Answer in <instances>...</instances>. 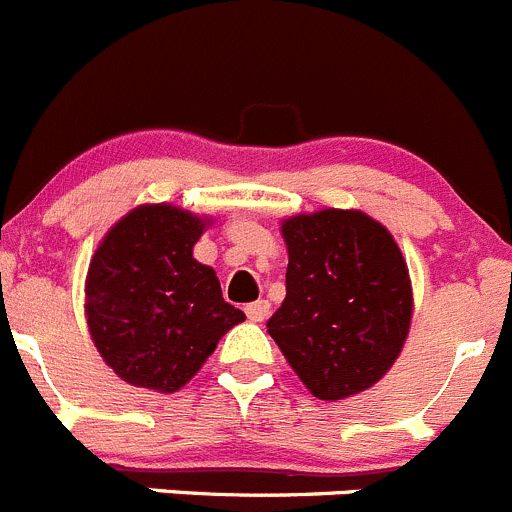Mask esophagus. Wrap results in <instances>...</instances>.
Masks as SVG:
<instances>
[{"mask_svg":"<svg viewBox=\"0 0 512 512\" xmlns=\"http://www.w3.org/2000/svg\"><path fill=\"white\" fill-rule=\"evenodd\" d=\"M245 313L252 323H262L267 315H270V303H267V300H255V303L247 305Z\"/></svg>","mask_w":512,"mask_h":512,"instance_id":"obj_1","label":"esophagus"}]
</instances>
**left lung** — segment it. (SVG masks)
<instances>
[{
  "label": "left lung",
  "instance_id": "left-lung-1",
  "mask_svg": "<svg viewBox=\"0 0 512 512\" xmlns=\"http://www.w3.org/2000/svg\"><path fill=\"white\" fill-rule=\"evenodd\" d=\"M285 300L267 321L305 389L323 401L374 386L412 323V280L389 229L358 209L283 222Z\"/></svg>",
  "mask_w": 512,
  "mask_h": 512
}]
</instances>
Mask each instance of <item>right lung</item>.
Here are the masks:
<instances>
[{
  "label": "right lung",
  "mask_w": 512,
  "mask_h": 512,
  "mask_svg": "<svg viewBox=\"0 0 512 512\" xmlns=\"http://www.w3.org/2000/svg\"><path fill=\"white\" fill-rule=\"evenodd\" d=\"M207 224L174 204H141L95 250L85 318L98 353L126 384L179 391L245 321L224 303L217 272L191 255Z\"/></svg>",
  "instance_id": "add662e5"
}]
</instances>
